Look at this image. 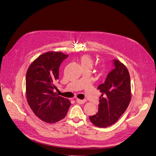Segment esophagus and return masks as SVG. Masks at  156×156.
Segmentation results:
<instances>
[{
    "label": "esophagus",
    "instance_id": "34e87169",
    "mask_svg": "<svg viewBox=\"0 0 156 156\" xmlns=\"http://www.w3.org/2000/svg\"><path fill=\"white\" fill-rule=\"evenodd\" d=\"M76 102L80 104H83L85 102V100H80V99H76Z\"/></svg>",
    "mask_w": 156,
    "mask_h": 156
}]
</instances>
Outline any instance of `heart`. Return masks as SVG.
<instances>
[{"label":"heart","mask_w":156,"mask_h":156,"mask_svg":"<svg viewBox=\"0 0 156 156\" xmlns=\"http://www.w3.org/2000/svg\"><path fill=\"white\" fill-rule=\"evenodd\" d=\"M80 62L83 69L89 68L91 69L94 65V59L89 55L84 54L80 57Z\"/></svg>","instance_id":"b5f03b06"}]
</instances>
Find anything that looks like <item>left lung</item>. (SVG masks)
I'll return each instance as SVG.
<instances>
[{"instance_id":"1","label":"left lung","mask_w":156,"mask_h":156,"mask_svg":"<svg viewBox=\"0 0 156 156\" xmlns=\"http://www.w3.org/2000/svg\"><path fill=\"white\" fill-rule=\"evenodd\" d=\"M115 69L110 72L104 83L98 85L102 93L98 111L89 117L95 126L106 128L116 122L126 110L131 101V83L128 69L119 60H114Z\"/></svg>"}]
</instances>
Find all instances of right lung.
<instances>
[{"instance_id":"obj_1","label":"right lung","mask_w":156,"mask_h":156,"mask_svg":"<svg viewBox=\"0 0 156 156\" xmlns=\"http://www.w3.org/2000/svg\"><path fill=\"white\" fill-rule=\"evenodd\" d=\"M62 52L49 51L37 58L30 65L26 76V96L30 108L43 121L52 124L63 119L71 102L54 91L59 79V68L68 57Z\"/></svg>"}]
</instances>
